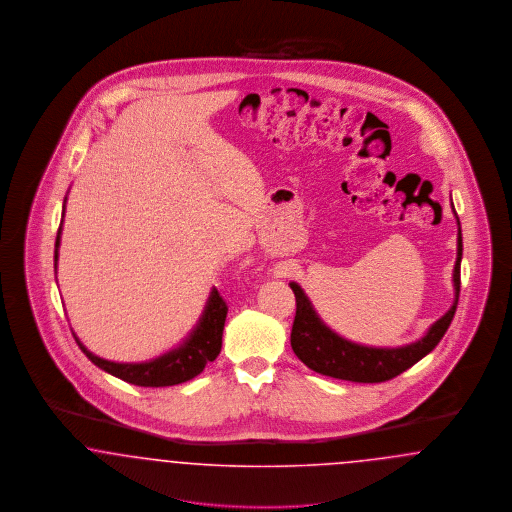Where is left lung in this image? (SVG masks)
Masks as SVG:
<instances>
[{"label":"left lung","mask_w":512,"mask_h":512,"mask_svg":"<svg viewBox=\"0 0 512 512\" xmlns=\"http://www.w3.org/2000/svg\"><path fill=\"white\" fill-rule=\"evenodd\" d=\"M461 257H463V236L459 228L457 263H455V274H453L457 295H455L453 307L439 318L438 322L432 324V328L422 340L405 347H397V349L363 347V345L343 340L322 324L307 295L295 282H292L290 288L295 295V318H293L290 341H292L293 353L301 363H305L318 374L349 380V382L378 384L399 376L414 363H418L422 357H426L438 345L455 317L459 292H461Z\"/></svg>","instance_id":"obj_1"}]
</instances>
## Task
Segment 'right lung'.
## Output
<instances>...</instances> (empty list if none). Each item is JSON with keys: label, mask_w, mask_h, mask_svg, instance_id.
I'll return each instance as SVG.
<instances>
[{"label": "right lung", "mask_w": 512, "mask_h": 512, "mask_svg": "<svg viewBox=\"0 0 512 512\" xmlns=\"http://www.w3.org/2000/svg\"><path fill=\"white\" fill-rule=\"evenodd\" d=\"M59 234H61V228L57 232L55 247H59ZM55 261H57V249H55ZM226 313H228L226 301L222 299L219 290H213L194 334L178 349L140 365H121V363L99 359L94 353H90L74 334L73 336L82 353L101 370L134 386L165 388V386H176L192 380L199 372H203L205 366L217 359L222 347V330H224Z\"/></svg>", "instance_id": "obj_1"}]
</instances>
